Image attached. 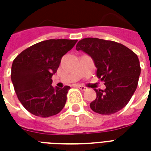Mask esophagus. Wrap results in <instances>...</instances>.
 Here are the masks:
<instances>
[{"label": "esophagus", "mask_w": 151, "mask_h": 151, "mask_svg": "<svg viewBox=\"0 0 151 151\" xmlns=\"http://www.w3.org/2000/svg\"><path fill=\"white\" fill-rule=\"evenodd\" d=\"M76 86L78 87V88H79L81 91H86L87 90V88L86 87V86H84L82 85H76Z\"/></svg>", "instance_id": "obj_1"}]
</instances>
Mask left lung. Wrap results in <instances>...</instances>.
I'll return each mask as SVG.
<instances>
[{"mask_svg": "<svg viewBox=\"0 0 151 151\" xmlns=\"http://www.w3.org/2000/svg\"><path fill=\"white\" fill-rule=\"evenodd\" d=\"M76 49L91 57L96 75L106 86L104 91L95 89L96 99L91 108L97 113L111 115L124 108L138 83L141 68L137 56L121 43L98 38L82 39Z\"/></svg>", "mask_w": 151, "mask_h": 151, "instance_id": "1", "label": "left lung"}]
</instances>
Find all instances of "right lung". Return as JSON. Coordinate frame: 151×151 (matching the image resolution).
Returning <instances> with one entry per match:
<instances>
[{"label":"right lung","instance_id":"obj_1","mask_svg":"<svg viewBox=\"0 0 151 151\" xmlns=\"http://www.w3.org/2000/svg\"><path fill=\"white\" fill-rule=\"evenodd\" d=\"M78 40H48L22 51L13 61L11 80L18 99L36 116L49 117L65 107L69 86L54 88L52 77Z\"/></svg>","mask_w":151,"mask_h":151}]
</instances>
